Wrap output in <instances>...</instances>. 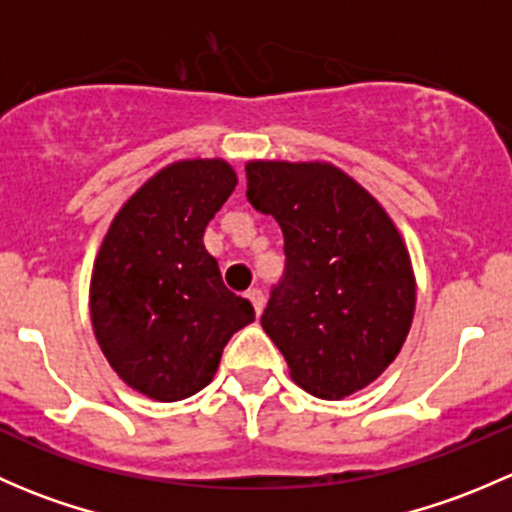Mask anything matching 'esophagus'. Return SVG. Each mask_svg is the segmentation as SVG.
<instances>
[{
    "label": "esophagus",
    "instance_id": "esophagus-1",
    "mask_svg": "<svg viewBox=\"0 0 512 512\" xmlns=\"http://www.w3.org/2000/svg\"><path fill=\"white\" fill-rule=\"evenodd\" d=\"M247 299L252 302V307H255V314L260 317L262 309H265V294H262L260 287H252L250 292H247Z\"/></svg>",
    "mask_w": 512,
    "mask_h": 512
}]
</instances>
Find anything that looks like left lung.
Masks as SVG:
<instances>
[{
	"instance_id": "8db88e82",
	"label": "left lung",
	"mask_w": 512,
	"mask_h": 512,
	"mask_svg": "<svg viewBox=\"0 0 512 512\" xmlns=\"http://www.w3.org/2000/svg\"><path fill=\"white\" fill-rule=\"evenodd\" d=\"M247 200L285 235V270L262 329L317 399L364 389L399 354L416 282L399 230L349 175L327 163H247Z\"/></svg>"
}]
</instances>
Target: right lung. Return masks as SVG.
Here are the masks:
<instances>
[{"label": "right lung", "mask_w": 512, "mask_h": 512, "mask_svg": "<svg viewBox=\"0 0 512 512\" xmlns=\"http://www.w3.org/2000/svg\"><path fill=\"white\" fill-rule=\"evenodd\" d=\"M223 160H180L113 218L91 277V322L108 364L148 399L180 401L213 381L255 307L225 287L205 227L235 190Z\"/></svg>", "instance_id": "obj_1"}]
</instances>
